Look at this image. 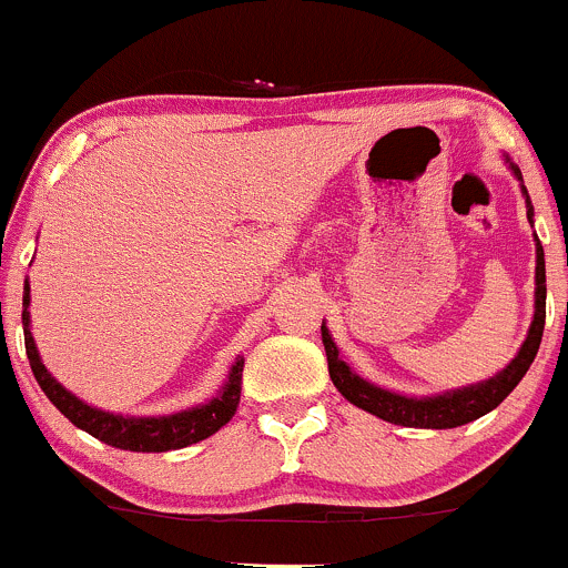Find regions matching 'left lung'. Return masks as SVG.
<instances>
[{"instance_id": "obj_1", "label": "left lung", "mask_w": 568, "mask_h": 568, "mask_svg": "<svg viewBox=\"0 0 568 568\" xmlns=\"http://www.w3.org/2000/svg\"><path fill=\"white\" fill-rule=\"evenodd\" d=\"M518 178L521 172L513 166ZM527 194V189H524ZM527 217L532 223V203L530 194H527ZM536 315H532V326L527 339H524L521 351H518L516 359L507 365L501 374H496L494 379L479 382V385L463 387V390L443 393V396L432 398H409L398 396V393L382 390V387L371 385V382L359 379L354 371L339 359V351L334 345L332 334L326 326H321L323 332V345H326V359H328V376H332L334 387L348 398L351 404L362 407L365 413H374L376 418L390 420L398 426H415V429H455V426L468 424V420L483 418L485 413H490L494 407H499L516 385L521 382V376L530 371L532 359L538 354V345L544 337V321H547V267H544V247L536 240Z\"/></svg>"}]
</instances>
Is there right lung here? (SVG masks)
Wrapping results in <instances>:
<instances>
[{"label": "right lung", "mask_w": 568, "mask_h": 568, "mask_svg": "<svg viewBox=\"0 0 568 568\" xmlns=\"http://www.w3.org/2000/svg\"><path fill=\"white\" fill-rule=\"evenodd\" d=\"M30 284L24 287V312H21V323H24V348L27 359H30V368L36 382L41 385V390L47 393L52 404L72 420L78 429L89 432L97 440L108 443V446H116V449L125 452H172L183 449V446H192L197 440H206L209 435L220 429V426L229 424L234 418L236 407H240V393H242V368H245V359H236L234 368L229 374V385L223 387L217 398H212L209 404H200V407L183 409L175 415H159V418H125V415L102 413V409L89 407V404L80 402L78 396L67 390V387L58 385L50 376V371L44 368V362L38 356L36 343H32L30 334Z\"/></svg>", "instance_id": "1"}]
</instances>
